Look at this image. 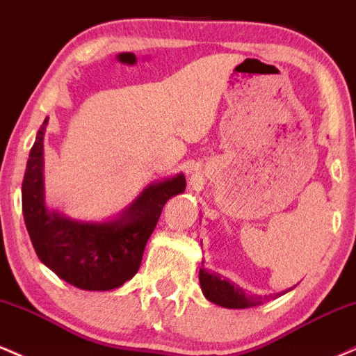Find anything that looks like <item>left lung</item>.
Segmentation results:
<instances>
[{
	"mask_svg": "<svg viewBox=\"0 0 356 356\" xmlns=\"http://www.w3.org/2000/svg\"><path fill=\"white\" fill-rule=\"evenodd\" d=\"M199 283H201L202 293L207 300L219 306H224V308L234 309L251 308V306L263 305L264 301L275 300V298H280L281 295L289 291V289H286L284 293H276V295L269 296L246 295L239 286H234L229 280H222V277L216 275V273H209L204 268L199 269Z\"/></svg>",
	"mask_w": 356,
	"mask_h": 356,
	"instance_id": "left-lung-1",
	"label": "left lung"
}]
</instances>
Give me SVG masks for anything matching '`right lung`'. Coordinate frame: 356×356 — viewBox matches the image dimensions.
<instances>
[{
    "instance_id": "obj_1",
    "label": "right lung",
    "mask_w": 356,
    "mask_h": 356,
    "mask_svg": "<svg viewBox=\"0 0 356 356\" xmlns=\"http://www.w3.org/2000/svg\"><path fill=\"white\" fill-rule=\"evenodd\" d=\"M48 118L36 134L24 170L22 197L28 234L40 261L80 289L108 291L136 276L144 249L164 204L186 189V177L154 182L117 219L85 222L48 211L43 186V138Z\"/></svg>"
}]
</instances>
